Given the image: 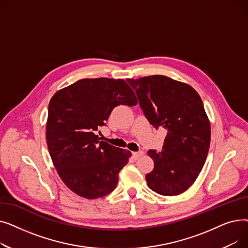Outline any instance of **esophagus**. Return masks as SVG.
Returning <instances> with one entry per match:
<instances>
[{
	"label": "esophagus",
	"instance_id": "obj_1",
	"mask_svg": "<svg viewBox=\"0 0 248 248\" xmlns=\"http://www.w3.org/2000/svg\"><path fill=\"white\" fill-rule=\"evenodd\" d=\"M144 155V152H142V151H139V152H134L133 153V157L137 160V159H139L140 157H141V155Z\"/></svg>",
	"mask_w": 248,
	"mask_h": 248
}]
</instances>
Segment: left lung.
Segmentation results:
<instances>
[{"label": "left lung", "instance_id": "8db88e82", "mask_svg": "<svg viewBox=\"0 0 248 248\" xmlns=\"http://www.w3.org/2000/svg\"><path fill=\"white\" fill-rule=\"evenodd\" d=\"M155 128L168 133L163 150H150L154 170L146 175L150 189L164 196L185 192L196 181L210 146V122L198 93L164 75L127 79Z\"/></svg>", "mask_w": 248, "mask_h": 248}]
</instances>
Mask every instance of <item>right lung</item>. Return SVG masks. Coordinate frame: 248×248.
<instances>
[{
    "instance_id": "1",
    "label": "right lung",
    "mask_w": 248,
    "mask_h": 248,
    "mask_svg": "<svg viewBox=\"0 0 248 248\" xmlns=\"http://www.w3.org/2000/svg\"><path fill=\"white\" fill-rule=\"evenodd\" d=\"M137 103L124 79L106 77L80 79L52 96L46 124L49 154L63 183L78 196L96 199L115 189L132 153L100 140L95 131L115 107Z\"/></svg>"
}]
</instances>
